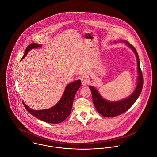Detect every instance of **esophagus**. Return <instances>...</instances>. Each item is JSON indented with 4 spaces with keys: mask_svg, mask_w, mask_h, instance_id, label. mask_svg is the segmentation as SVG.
<instances>
[{
    "mask_svg": "<svg viewBox=\"0 0 157 157\" xmlns=\"http://www.w3.org/2000/svg\"><path fill=\"white\" fill-rule=\"evenodd\" d=\"M81 81H82V85H86L89 83V80L86 78H82Z\"/></svg>",
    "mask_w": 157,
    "mask_h": 157,
    "instance_id": "obj_1",
    "label": "esophagus"
}]
</instances>
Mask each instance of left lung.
I'll return each instance as SVG.
<instances>
[{
    "label": "left lung",
    "mask_w": 157,
    "mask_h": 157,
    "mask_svg": "<svg viewBox=\"0 0 157 157\" xmlns=\"http://www.w3.org/2000/svg\"><path fill=\"white\" fill-rule=\"evenodd\" d=\"M120 42H125L127 46H128L130 48L132 49L136 55L137 60L138 72L139 75L138 78L137 86L133 93L129 97L118 102H111L105 100L101 96L97 90L93 86H90L89 88L91 90L93 103L95 106V108L97 110L98 112L105 117H115L126 112L134 104L142 91L143 76L140 67V59L138 53L134 47L132 45H131L129 42L125 40ZM116 42H115V43Z\"/></svg>",
    "instance_id": "left-lung-1"
}]
</instances>
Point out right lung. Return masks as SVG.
<instances>
[{"mask_svg": "<svg viewBox=\"0 0 157 157\" xmlns=\"http://www.w3.org/2000/svg\"><path fill=\"white\" fill-rule=\"evenodd\" d=\"M41 45L33 43L29 45L25 50L23 59L29 51L33 48L40 47ZM21 59V60H22ZM81 85V81L78 80L67 85L64 93L58 104L49 109L40 111H35L30 109L23 102V106L31 115L38 119L51 124H59L63 122L69 115L72 110V104L75 94Z\"/></svg>", "mask_w": 157, "mask_h": 157, "instance_id": "1", "label": "right lung"}]
</instances>
